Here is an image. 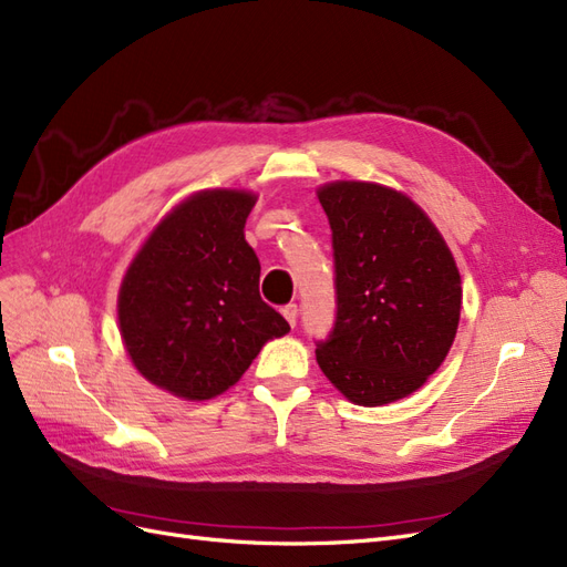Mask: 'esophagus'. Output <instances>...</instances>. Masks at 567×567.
<instances>
[{
    "label": "esophagus",
    "mask_w": 567,
    "mask_h": 567,
    "mask_svg": "<svg viewBox=\"0 0 567 567\" xmlns=\"http://www.w3.org/2000/svg\"><path fill=\"white\" fill-rule=\"evenodd\" d=\"M281 315H284L286 321L296 329V323H298V305H286L284 310H281Z\"/></svg>",
    "instance_id": "esophagus-1"
}]
</instances>
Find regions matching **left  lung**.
<instances>
[{"mask_svg":"<svg viewBox=\"0 0 567 567\" xmlns=\"http://www.w3.org/2000/svg\"><path fill=\"white\" fill-rule=\"evenodd\" d=\"M317 196L333 231L338 293L317 364L352 404L404 400L442 367L456 338L463 290L454 255L398 188L336 179Z\"/></svg>","mask_w":567,"mask_h":567,"instance_id":"1","label":"left lung"}]
</instances>
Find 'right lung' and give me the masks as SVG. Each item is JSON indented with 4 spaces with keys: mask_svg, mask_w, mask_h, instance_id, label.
<instances>
[{
    "mask_svg": "<svg viewBox=\"0 0 567 567\" xmlns=\"http://www.w3.org/2000/svg\"><path fill=\"white\" fill-rule=\"evenodd\" d=\"M257 194L203 188L165 213L117 290V329L140 375L179 400L227 392L269 340L290 331L260 298L246 241Z\"/></svg>",
    "mask_w": 567,
    "mask_h": 567,
    "instance_id": "right-lung-1",
    "label": "right lung"
}]
</instances>
